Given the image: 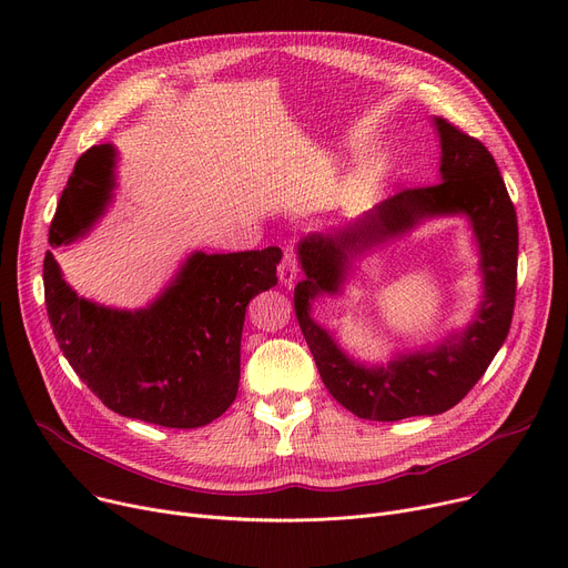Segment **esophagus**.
<instances>
[{
    "mask_svg": "<svg viewBox=\"0 0 568 568\" xmlns=\"http://www.w3.org/2000/svg\"><path fill=\"white\" fill-rule=\"evenodd\" d=\"M296 276H300V264H296V257L290 248H285L283 253V262L278 266V283L285 287H292Z\"/></svg>",
    "mask_w": 568,
    "mask_h": 568,
    "instance_id": "34e87169",
    "label": "esophagus"
}]
</instances>
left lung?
<instances>
[{
	"instance_id": "8db88e82",
	"label": "left lung",
	"mask_w": 568,
	"mask_h": 568,
	"mask_svg": "<svg viewBox=\"0 0 568 568\" xmlns=\"http://www.w3.org/2000/svg\"><path fill=\"white\" fill-rule=\"evenodd\" d=\"M439 138V184L409 189L352 221L304 236L296 255L304 281L294 287V313L329 394L359 419L400 422L435 416L458 405L481 379L509 334L516 304L518 221L488 149L433 116ZM433 217H465L480 257L483 300L473 320L442 342L397 351L389 363H364L345 353L312 320L320 295L344 293L368 252L408 235Z\"/></svg>"
}]
</instances>
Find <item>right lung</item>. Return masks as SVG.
<instances>
[{
	"mask_svg": "<svg viewBox=\"0 0 568 568\" xmlns=\"http://www.w3.org/2000/svg\"><path fill=\"white\" fill-rule=\"evenodd\" d=\"M116 146L78 159L59 197L48 244L71 246L105 216L116 191ZM281 248L193 251L142 308L84 300L52 251L43 285L54 338L78 377L112 412L165 428H200L234 403L246 306L278 283Z\"/></svg>",
	"mask_w": 568,
	"mask_h": 568,
	"instance_id": "add662e5",
	"label": "right lung"
}]
</instances>
